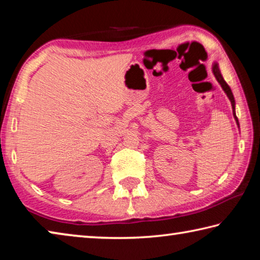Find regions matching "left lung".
Returning <instances> with one entry per match:
<instances>
[{
	"mask_svg": "<svg viewBox=\"0 0 260 260\" xmlns=\"http://www.w3.org/2000/svg\"><path fill=\"white\" fill-rule=\"evenodd\" d=\"M212 70H213V74H214L215 79H217L218 82L220 83V85H221L222 89L225 90V93L227 94L228 99H230V101H231V103H232V108H233V114H234V118H235V120H236V124H237V125H240V124H239V120H237L236 114H235V100H234V96H233V93H232L231 88H230V86L227 85L226 81L223 80V78H222V76H221V73H220V70H219L218 64H214V65H213V68H212Z\"/></svg>",
	"mask_w": 260,
	"mask_h": 260,
	"instance_id": "8db88e82",
	"label": "left lung"
}]
</instances>
